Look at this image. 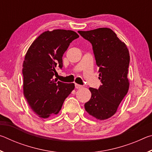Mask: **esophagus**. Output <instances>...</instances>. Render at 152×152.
Here are the masks:
<instances>
[{"label": "esophagus", "mask_w": 152, "mask_h": 152, "mask_svg": "<svg viewBox=\"0 0 152 152\" xmlns=\"http://www.w3.org/2000/svg\"><path fill=\"white\" fill-rule=\"evenodd\" d=\"M82 87V86L80 85V84H75V88H76V89H80V88H81Z\"/></svg>", "instance_id": "1"}]
</instances>
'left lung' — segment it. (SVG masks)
Wrapping results in <instances>:
<instances>
[{
    "label": "left lung",
    "instance_id": "left-lung-1",
    "mask_svg": "<svg viewBox=\"0 0 152 152\" xmlns=\"http://www.w3.org/2000/svg\"><path fill=\"white\" fill-rule=\"evenodd\" d=\"M78 32L92 43L102 83L99 89L89 88L91 98L84 108L96 119H107L116 113L128 92L129 52L125 43L109 28Z\"/></svg>",
    "mask_w": 152,
    "mask_h": 152
}]
</instances>
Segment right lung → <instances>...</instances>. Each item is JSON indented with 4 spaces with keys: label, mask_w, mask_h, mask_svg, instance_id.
<instances>
[{
    "label": "right lung",
    "mask_w": 152,
    "mask_h": 152,
    "mask_svg": "<svg viewBox=\"0 0 152 152\" xmlns=\"http://www.w3.org/2000/svg\"><path fill=\"white\" fill-rule=\"evenodd\" d=\"M79 35L75 31L54 29L42 33L28 49L23 64V94L32 110L47 119L58 114L64 101L74 89V83L53 78L70 43Z\"/></svg>",
    "instance_id": "1"
}]
</instances>
